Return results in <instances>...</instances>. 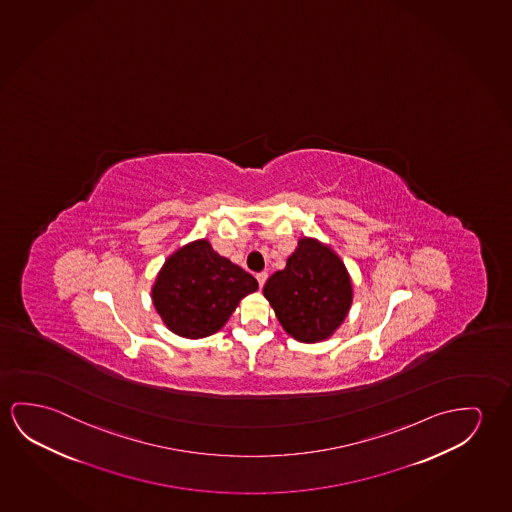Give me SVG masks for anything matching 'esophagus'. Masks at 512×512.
Wrapping results in <instances>:
<instances>
[{"instance_id":"esophagus-1","label":"esophagus","mask_w":512,"mask_h":512,"mask_svg":"<svg viewBox=\"0 0 512 512\" xmlns=\"http://www.w3.org/2000/svg\"><path fill=\"white\" fill-rule=\"evenodd\" d=\"M266 280H268V273H266V271H262V273H257V282H259L260 289L264 287V284H266Z\"/></svg>"}]
</instances>
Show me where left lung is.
Here are the masks:
<instances>
[{
    "label": "left lung",
    "mask_w": 512,
    "mask_h": 512,
    "mask_svg": "<svg viewBox=\"0 0 512 512\" xmlns=\"http://www.w3.org/2000/svg\"><path fill=\"white\" fill-rule=\"evenodd\" d=\"M264 296L292 339L321 342L344 323L353 303V284L330 246L301 237L282 271L269 276Z\"/></svg>",
    "instance_id": "left-lung-1"
}]
</instances>
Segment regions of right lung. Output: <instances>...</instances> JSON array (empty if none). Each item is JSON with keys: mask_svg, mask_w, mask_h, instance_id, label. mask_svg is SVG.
I'll list each match as a JSON object with an SVG mask.
<instances>
[{"mask_svg": "<svg viewBox=\"0 0 512 512\" xmlns=\"http://www.w3.org/2000/svg\"><path fill=\"white\" fill-rule=\"evenodd\" d=\"M257 280L198 239L165 260L152 285V303L168 330L186 339L220 331Z\"/></svg>", "mask_w": 512, "mask_h": 512, "instance_id": "add662e5", "label": "right lung"}]
</instances>
